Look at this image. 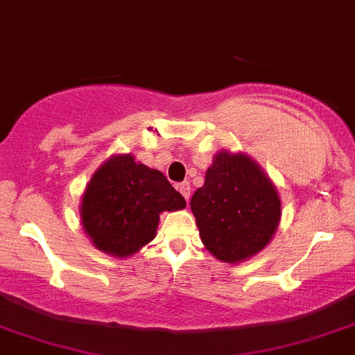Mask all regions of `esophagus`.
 <instances>
[{
  "label": "esophagus",
  "instance_id": "1",
  "mask_svg": "<svg viewBox=\"0 0 355 355\" xmlns=\"http://www.w3.org/2000/svg\"><path fill=\"white\" fill-rule=\"evenodd\" d=\"M178 189H179V193L184 196V200L188 201L189 196H191V186H189V182L188 181L181 182V184H178Z\"/></svg>",
  "mask_w": 355,
  "mask_h": 355
}]
</instances>
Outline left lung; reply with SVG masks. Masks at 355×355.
I'll return each mask as SVG.
<instances>
[{
    "mask_svg": "<svg viewBox=\"0 0 355 355\" xmlns=\"http://www.w3.org/2000/svg\"><path fill=\"white\" fill-rule=\"evenodd\" d=\"M191 211L205 247L220 261L237 264L270 242L281 220V200L254 159L220 150L205 184L193 194Z\"/></svg>",
    "mask_w": 355,
    "mask_h": 355,
    "instance_id": "1",
    "label": "left lung"
}]
</instances>
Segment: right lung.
<instances>
[{"mask_svg":"<svg viewBox=\"0 0 355 355\" xmlns=\"http://www.w3.org/2000/svg\"><path fill=\"white\" fill-rule=\"evenodd\" d=\"M186 207L161 171L112 155L87 182L81 201L83 228L101 252L128 257L155 237L159 215Z\"/></svg>","mask_w":355,"mask_h":355,"instance_id":"1","label":"right lung"}]
</instances>
